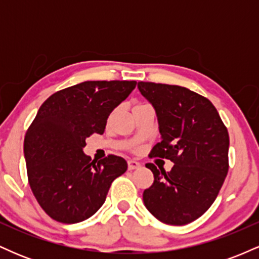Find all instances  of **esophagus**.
I'll return each mask as SVG.
<instances>
[{
  "label": "esophagus",
  "mask_w": 259,
  "mask_h": 259,
  "mask_svg": "<svg viewBox=\"0 0 259 259\" xmlns=\"http://www.w3.org/2000/svg\"><path fill=\"white\" fill-rule=\"evenodd\" d=\"M140 167H141V164L136 160H127V169L129 170H134V169H138Z\"/></svg>",
  "instance_id": "obj_1"
}]
</instances>
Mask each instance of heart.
Here are the masks:
<instances>
[{
  "label": "heart",
  "instance_id": "1",
  "mask_svg": "<svg viewBox=\"0 0 259 259\" xmlns=\"http://www.w3.org/2000/svg\"><path fill=\"white\" fill-rule=\"evenodd\" d=\"M141 106H145V105H138V106H135V107H141ZM135 107H134V108H135Z\"/></svg>",
  "mask_w": 259,
  "mask_h": 259
}]
</instances>
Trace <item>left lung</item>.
Masks as SVG:
<instances>
[{
	"label": "left lung",
	"instance_id": "obj_1",
	"mask_svg": "<svg viewBox=\"0 0 259 259\" xmlns=\"http://www.w3.org/2000/svg\"><path fill=\"white\" fill-rule=\"evenodd\" d=\"M138 88L156 109L162 136L150 157L174 163L170 171L147 163L154 180L144 203L162 223L189 224L212 206L228 174L227 126L212 102L189 89L144 81Z\"/></svg>",
	"mask_w": 259,
	"mask_h": 259
}]
</instances>
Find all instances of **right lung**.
<instances>
[{"mask_svg":"<svg viewBox=\"0 0 259 259\" xmlns=\"http://www.w3.org/2000/svg\"><path fill=\"white\" fill-rule=\"evenodd\" d=\"M136 81H84L55 92L38 109L24 139L29 185L52 219L74 224L105 203L126 160L109 154L100 162L82 152L86 139L103 134L111 112L132 94Z\"/></svg>","mask_w":259,"mask_h":259,"instance_id":"1","label":"right lung"}]
</instances>
